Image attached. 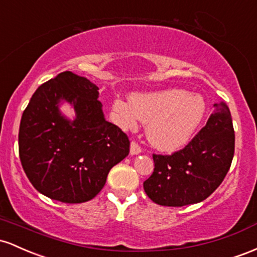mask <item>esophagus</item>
I'll return each instance as SVG.
<instances>
[{"instance_id":"obj_1","label":"esophagus","mask_w":257,"mask_h":257,"mask_svg":"<svg viewBox=\"0 0 257 257\" xmlns=\"http://www.w3.org/2000/svg\"><path fill=\"white\" fill-rule=\"evenodd\" d=\"M142 153V148L136 142H131V146H130V154L131 155H137Z\"/></svg>"}]
</instances>
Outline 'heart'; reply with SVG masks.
I'll return each instance as SVG.
<instances>
[{
	"instance_id": "heart-1",
	"label": "heart",
	"mask_w": 257,
	"mask_h": 257,
	"mask_svg": "<svg viewBox=\"0 0 257 257\" xmlns=\"http://www.w3.org/2000/svg\"><path fill=\"white\" fill-rule=\"evenodd\" d=\"M115 122L135 130L141 117L148 121V140L157 149L175 152L183 148L197 131L206 111L203 97L180 88L132 93L130 100L115 99L111 105Z\"/></svg>"
}]
</instances>
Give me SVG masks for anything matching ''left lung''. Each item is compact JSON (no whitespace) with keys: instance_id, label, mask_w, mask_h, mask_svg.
<instances>
[{"instance_id":"left-lung-1","label":"left lung","mask_w":257,"mask_h":257,"mask_svg":"<svg viewBox=\"0 0 257 257\" xmlns=\"http://www.w3.org/2000/svg\"><path fill=\"white\" fill-rule=\"evenodd\" d=\"M234 155V130L224 103L205 127L180 152L153 155L154 171L143 188L154 203L163 206L197 204L211 195L228 172Z\"/></svg>"}]
</instances>
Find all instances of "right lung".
Instances as JSON below:
<instances>
[{
  "instance_id": "add662e5",
  "label": "right lung",
  "mask_w": 257,
  "mask_h": 257,
  "mask_svg": "<svg viewBox=\"0 0 257 257\" xmlns=\"http://www.w3.org/2000/svg\"><path fill=\"white\" fill-rule=\"evenodd\" d=\"M98 90L86 77L64 71L42 83L23 113L22 166L37 191L53 200H91L111 167L128 155V138L105 120ZM64 102L73 108V120L60 111Z\"/></svg>"
}]
</instances>
